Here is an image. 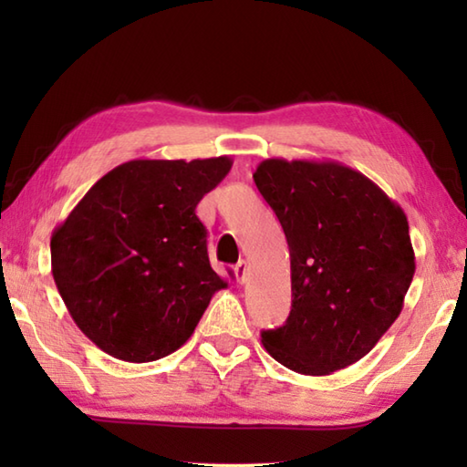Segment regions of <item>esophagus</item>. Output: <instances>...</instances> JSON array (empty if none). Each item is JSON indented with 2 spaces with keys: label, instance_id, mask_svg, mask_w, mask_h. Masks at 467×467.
Instances as JSON below:
<instances>
[{
  "label": "esophagus",
  "instance_id": "obj_1",
  "mask_svg": "<svg viewBox=\"0 0 467 467\" xmlns=\"http://www.w3.org/2000/svg\"><path fill=\"white\" fill-rule=\"evenodd\" d=\"M234 276H236V283L244 285L246 279H249V263L246 261H239L234 266Z\"/></svg>",
  "mask_w": 467,
  "mask_h": 467
}]
</instances>
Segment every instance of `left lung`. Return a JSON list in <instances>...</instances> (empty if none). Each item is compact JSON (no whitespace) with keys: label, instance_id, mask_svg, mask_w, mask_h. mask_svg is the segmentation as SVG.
<instances>
[{"label":"left lung","instance_id":"8db88e82","mask_svg":"<svg viewBox=\"0 0 467 467\" xmlns=\"http://www.w3.org/2000/svg\"><path fill=\"white\" fill-rule=\"evenodd\" d=\"M253 178L291 254V313L261 333L265 349L303 375L345 369L403 309L415 273L408 216L341 162L266 158Z\"/></svg>","mask_w":467,"mask_h":467}]
</instances>
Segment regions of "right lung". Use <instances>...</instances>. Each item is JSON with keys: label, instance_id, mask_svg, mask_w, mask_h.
<instances>
[{"label": "right lung", "instance_id": "right-lung-1", "mask_svg": "<svg viewBox=\"0 0 467 467\" xmlns=\"http://www.w3.org/2000/svg\"><path fill=\"white\" fill-rule=\"evenodd\" d=\"M231 166L228 156L124 162L56 228V286L104 353L128 363L162 359L191 339L213 295L226 289L194 211Z\"/></svg>", "mask_w": 467, "mask_h": 467}]
</instances>
